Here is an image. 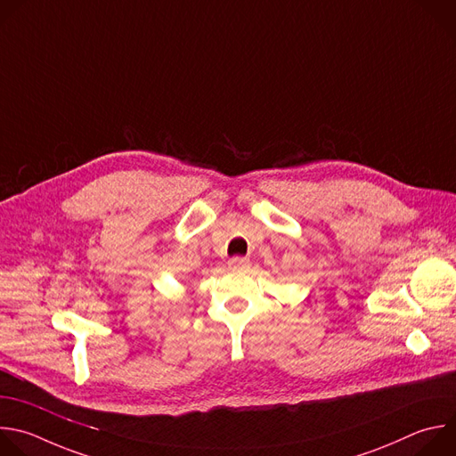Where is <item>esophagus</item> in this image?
<instances>
[{
	"label": "esophagus",
	"instance_id": "1",
	"mask_svg": "<svg viewBox=\"0 0 456 456\" xmlns=\"http://www.w3.org/2000/svg\"><path fill=\"white\" fill-rule=\"evenodd\" d=\"M230 267H233V269H242V267H246L248 264H249V260L246 258V256H233V258H230Z\"/></svg>",
	"mask_w": 456,
	"mask_h": 456
}]
</instances>
